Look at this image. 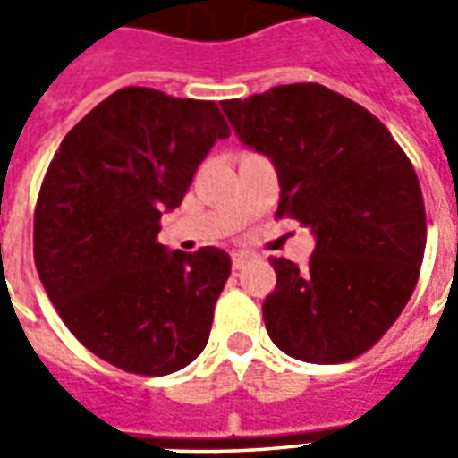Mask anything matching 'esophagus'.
Listing matches in <instances>:
<instances>
[{
  "mask_svg": "<svg viewBox=\"0 0 458 458\" xmlns=\"http://www.w3.org/2000/svg\"><path fill=\"white\" fill-rule=\"evenodd\" d=\"M252 259H255V258H252L250 252H235V255H233V267H235V269L248 267Z\"/></svg>",
  "mask_w": 458,
  "mask_h": 458,
  "instance_id": "esophagus-1",
  "label": "esophagus"
}]
</instances>
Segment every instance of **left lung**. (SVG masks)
I'll use <instances>...</instances> for the list:
<instances>
[{"label": "left lung", "instance_id": "8db88e82", "mask_svg": "<svg viewBox=\"0 0 458 458\" xmlns=\"http://www.w3.org/2000/svg\"><path fill=\"white\" fill-rule=\"evenodd\" d=\"M220 107L238 140L277 169L275 218L299 220L317 240L307 269L272 258L269 338L307 363L365 353L403 314L422 267L427 218L412 164L375 114L318 83Z\"/></svg>", "mask_w": 458, "mask_h": 458}]
</instances>
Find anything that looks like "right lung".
<instances>
[{
	"instance_id": "right-lung-1",
	"label": "right lung",
	"mask_w": 458,
	"mask_h": 458,
	"mask_svg": "<svg viewBox=\"0 0 458 458\" xmlns=\"http://www.w3.org/2000/svg\"><path fill=\"white\" fill-rule=\"evenodd\" d=\"M218 105L122 88L61 141L34 213L46 294L81 344L120 370L169 375L206 348L230 255L157 242L210 147Z\"/></svg>"
}]
</instances>
